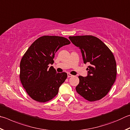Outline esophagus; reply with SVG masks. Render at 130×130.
<instances>
[{
    "mask_svg": "<svg viewBox=\"0 0 130 130\" xmlns=\"http://www.w3.org/2000/svg\"><path fill=\"white\" fill-rule=\"evenodd\" d=\"M73 77V75L70 74V73H68V77Z\"/></svg>",
    "mask_w": 130,
    "mask_h": 130,
    "instance_id": "34e87169",
    "label": "esophagus"
}]
</instances>
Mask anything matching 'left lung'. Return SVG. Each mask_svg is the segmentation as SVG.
Masks as SVG:
<instances>
[{
  "label": "left lung",
  "instance_id": "left-lung-1",
  "mask_svg": "<svg viewBox=\"0 0 130 130\" xmlns=\"http://www.w3.org/2000/svg\"><path fill=\"white\" fill-rule=\"evenodd\" d=\"M75 46L81 50L84 63L89 62L88 75L78 77L75 89L80 95L90 102L100 100L107 95L115 82L117 63L110 49L91 35L69 36Z\"/></svg>",
  "mask_w": 130,
  "mask_h": 130
}]
</instances>
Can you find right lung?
<instances>
[{
  "instance_id": "obj_1",
  "label": "right lung",
  "mask_w": 130,
  "mask_h": 130,
  "mask_svg": "<svg viewBox=\"0 0 130 130\" xmlns=\"http://www.w3.org/2000/svg\"><path fill=\"white\" fill-rule=\"evenodd\" d=\"M70 43L63 37L44 36L31 44L21 60L20 79L30 97L39 102L53 99L67 78V73H57L52 65L61 47Z\"/></svg>"
}]
</instances>
